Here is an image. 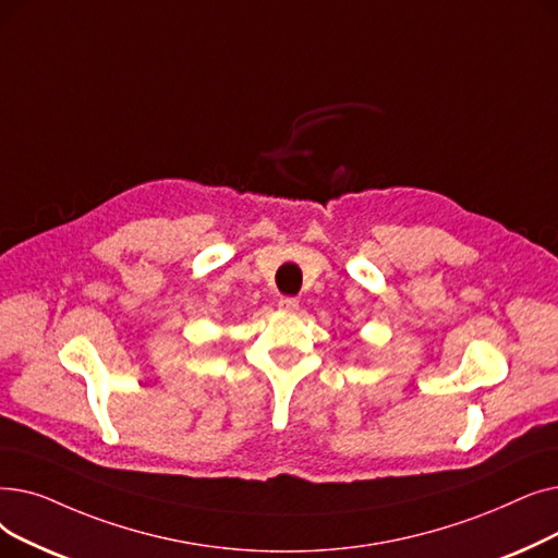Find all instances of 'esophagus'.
<instances>
[{"label":"esophagus","instance_id":"obj_1","mask_svg":"<svg viewBox=\"0 0 558 558\" xmlns=\"http://www.w3.org/2000/svg\"><path fill=\"white\" fill-rule=\"evenodd\" d=\"M277 306H279V311L293 313V311H298V308H300V302H298V298H281Z\"/></svg>","mask_w":558,"mask_h":558}]
</instances>
